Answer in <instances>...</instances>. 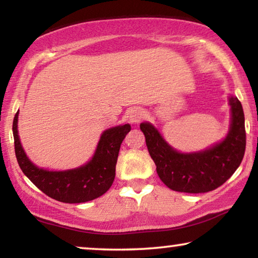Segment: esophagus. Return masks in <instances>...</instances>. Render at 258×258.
<instances>
[{
	"mask_svg": "<svg viewBox=\"0 0 258 258\" xmlns=\"http://www.w3.org/2000/svg\"><path fill=\"white\" fill-rule=\"evenodd\" d=\"M143 110L141 108H133L132 110L129 111V121L130 123H139L141 119L143 118Z\"/></svg>",
	"mask_w": 258,
	"mask_h": 258,
	"instance_id": "esophagus-1",
	"label": "esophagus"
}]
</instances>
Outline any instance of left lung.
Masks as SVG:
<instances>
[{"instance_id": "1", "label": "left lung", "mask_w": 258, "mask_h": 258, "mask_svg": "<svg viewBox=\"0 0 258 258\" xmlns=\"http://www.w3.org/2000/svg\"><path fill=\"white\" fill-rule=\"evenodd\" d=\"M231 123L221 142L203 151L183 154L165 142L149 122L141 123L158 177L168 188L179 192H208L221 186L239 167L245 151L244 112L237 97H229Z\"/></svg>"}]
</instances>
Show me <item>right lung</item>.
Segmentation results:
<instances>
[{
  "label": "right lung",
  "mask_w": 258,
  "mask_h": 258,
  "mask_svg": "<svg viewBox=\"0 0 258 258\" xmlns=\"http://www.w3.org/2000/svg\"><path fill=\"white\" fill-rule=\"evenodd\" d=\"M19 111L13 122L15 154L23 174L41 191L63 203H83L105 194L115 178L118 151L122 141L130 132V124L112 126L101 135L96 151L82 167L64 171H49L38 168L24 153L17 132Z\"/></svg>",
  "instance_id": "right-lung-1"
}]
</instances>
